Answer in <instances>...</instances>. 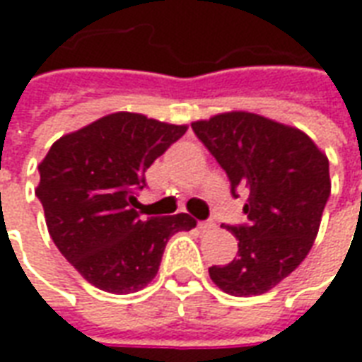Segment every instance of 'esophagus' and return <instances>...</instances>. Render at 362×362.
Masks as SVG:
<instances>
[{
	"label": "esophagus",
	"mask_w": 362,
	"mask_h": 362,
	"mask_svg": "<svg viewBox=\"0 0 362 362\" xmlns=\"http://www.w3.org/2000/svg\"><path fill=\"white\" fill-rule=\"evenodd\" d=\"M197 228H199V230H211V228H215V223H213V221H199V223H197Z\"/></svg>",
	"instance_id": "esophagus-1"
}]
</instances>
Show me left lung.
Returning <instances> with one entry per match:
<instances>
[{
    "label": "left lung",
    "instance_id": "obj_1",
    "mask_svg": "<svg viewBox=\"0 0 362 362\" xmlns=\"http://www.w3.org/2000/svg\"><path fill=\"white\" fill-rule=\"evenodd\" d=\"M219 166L230 194H248L240 225H225L238 258L209 267V277L235 296L264 295L310 252L329 199V163L300 129L250 112H228L192 124Z\"/></svg>",
    "mask_w": 362,
    "mask_h": 362
}]
</instances>
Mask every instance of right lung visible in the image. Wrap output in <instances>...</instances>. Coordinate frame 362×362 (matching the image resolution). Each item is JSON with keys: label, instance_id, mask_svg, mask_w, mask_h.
Masks as SVG:
<instances>
[{"label": "right lung", "instance_id": "add662e5", "mask_svg": "<svg viewBox=\"0 0 362 362\" xmlns=\"http://www.w3.org/2000/svg\"><path fill=\"white\" fill-rule=\"evenodd\" d=\"M186 126L116 112L54 143L36 196L52 240L90 285L127 295L157 275L168 238L196 227L186 213L145 219V173Z\"/></svg>", "mask_w": 362, "mask_h": 362}]
</instances>
